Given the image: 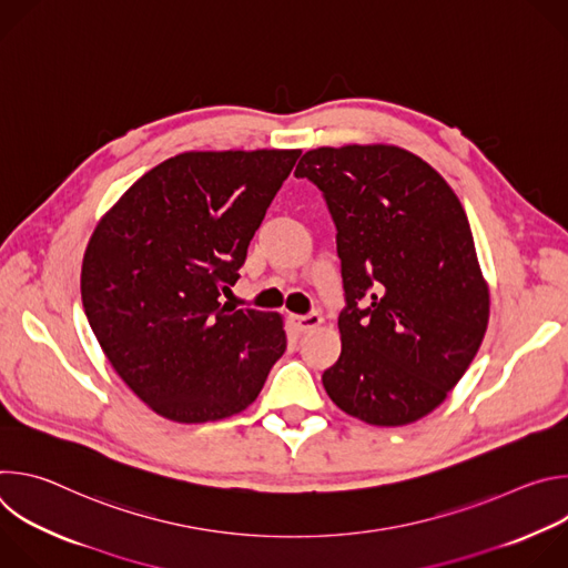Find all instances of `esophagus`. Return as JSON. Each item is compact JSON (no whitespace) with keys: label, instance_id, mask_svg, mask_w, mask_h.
Here are the masks:
<instances>
[{"label":"esophagus","instance_id":"1","mask_svg":"<svg viewBox=\"0 0 568 568\" xmlns=\"http://www.w3.org/2000/svg\"><path fill=\"white\" fill-rule=\"evenodd\" d=\"M290 323H292V326H294L298 333H310V331H314V328L321 326L323 318H321V314H316V312H310V314H290Z\"/></svg>","mask_w":568,"mask_h":568}]
</instances>
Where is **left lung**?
<instances>
[{"label":"left lung","instance_id":"1","mask_svg":"<svg viewBox=\"0 0 568 568\" xmlns=\"http://www.w3.org/2000/svg\"><path fill=\"white\" fill-rule=\"evenodd\" d=\"M337 224L346 310L342 355L321 382L342 412L375 427L432 414L469 368L490 321L471 229L452 186L418 154L388 145L307 150Z\"/></svg>","mask_w":568,"mask_h":568}]
</instances>
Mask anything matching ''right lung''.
<instances>
[{
  "instance_id": "obj_1",
  "label": "right lung",
  "mask_w": 568,
  "mask_h": 568,
  "mask_svg": "<svg viewBox=\"0 0 568 568\" xmlns=\"http://www.w3.org/2000/svg\"><path fill=\"white\" fill-rule=\"evenodd\" d=\"M301 150H191L139 178L99 220L80 270L90 326L161 418L245 412L285 353L278 312L220 303Z\"/></svg>"
}]
</instances>
